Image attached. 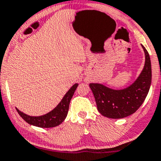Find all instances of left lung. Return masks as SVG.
I'll return each instance as SVG.
<instances>
[{"instance_id":"8db88e82","label":"left lung","mask_w":161,"mask_h":161,"mask_svg":"<svg viewBox=\"0 0 161 161\" xmlns=\"http://www.w3.org/2000/svg\"><path fill=\"white\" fill-rule=\"evenodd\" d=\"M145 65L137 79L123 89H113L98 83L89 84L98 112L108 118L120 119L133 114L144 102L152 80L149 55L143 45Z\"/></svg>"}]
</instances>
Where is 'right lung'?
Returning a JSON list of instances; mask_svg holds the SVG:
<instances>
[{
	"mask_svg": "<svg viewBox=\"0 0 161 161\" xmlns=\"http://www.w3.org/2000/svg\"><path fill=\"white\" fill-rule=\"evenodd\" d=\"M77 86H78L77 83L74 84L66 92V95L63 96V99L57 105L56 107L54 108L52 110L44 115L37 116V117L27 115L16 108L17 112L25 121L33 126L44 128H53V127L58 126L60 124L63 123V120L66 119V116H67L69 103H70L71 98H72Z\"/></svg>",
	"mask_w": 161,
	"mask_h": 161,
	"instance_id": "add662e5",
	"label": "right lung"
}]
</instances>
